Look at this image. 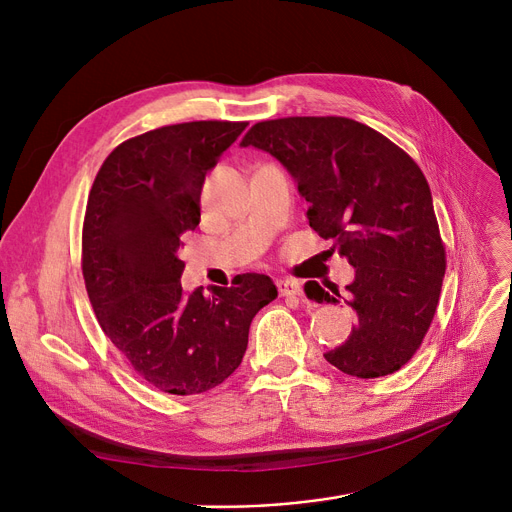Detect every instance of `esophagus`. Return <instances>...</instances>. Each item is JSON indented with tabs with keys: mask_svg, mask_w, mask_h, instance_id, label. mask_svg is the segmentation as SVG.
Instances as JSON below:
<instances>
[{
	"mask_svg": "<svg viewBox=\"0 0 512 512\" xmlns=\"http://www.w3.org/2000/svg\"><path fill=\"white\" fill-rule=\"evenodd\" d=\"M276 286L282 297H297V294L303 292V284L297 280H278Z\"/></svg>",
	"mask_w": 512,
	"mask_h": 512,
	"instance_id": "obj_1",
	"label": "esophagus"
}]
</instances>
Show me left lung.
Masks as SVG:
<instances>
[{"label":"left lung","instance_id":"1","mask_svg":"<svg viewBox=\"0 0 512 512\" xmlns=\"http://www.w3.org/2000/svg\"><path fill=\"white\" fill-rule=\"evenodd\" d=\"M240 147L276 157L309 203V226L334 240L355 267L344 303L357 324L324 357L346 375L371 380L398 371L432 324L446 255L429 184L415 161L384 134L340 116L257 122ZM317 303H340L317 282Z\"/></svg>","mask_w":512,"mask_h":512}]
</instances>
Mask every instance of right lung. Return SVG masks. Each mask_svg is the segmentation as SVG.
<instances>
[{
    "mask_svg": "<svg viewBox=\"0 0 512 512\" xmlns=\"http://www.w3.org/2000/svg\"><path fill=\"white\" fill-rule=\"evenodd\" d=\"M247 122H184L118 145L93 182L83 226V276L99 326L145 382L191 396L240 365L251 321L278 297L270 276L186 294L180 236L201 220L207 170Z\"/></svg>",
    "mask_w": 512,
    "mask_h": 512,
    "instance_id": "1",
    "label": "right lung"
}]
</instances>
